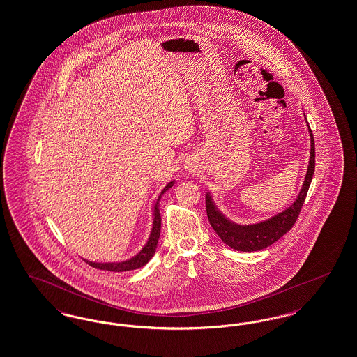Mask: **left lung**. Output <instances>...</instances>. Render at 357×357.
<instances>
[{"instance_id": "left-lung-1", "label": "left lung", "mask_w": 357, "mask_h": 357, "mask_svg": "<svg viewBox=\"0 0 357 357\" xmlns=\"http://www.w3.org/2000/svg\"><path fill=\"white\" fill-rule=\"evenodd\" d=\"M310 137H311V157H310V165H308L304 183L301 187L298 199L295 200L283 213L275 215L271 219H267L257 225H248V226L235 225L229 222V219L216 208L210 194L207 192L206 211H207L210 225L215 232L219 235V238L231 248L236 251H244V252L259 251V250L267 248L268 245H271L272 243L279 241L284 234L294 227V225L298 220L300 210L303 207V203L305 200L308 188L314 176V141L311 128H310Z\"/></svg>"}]
</instances>
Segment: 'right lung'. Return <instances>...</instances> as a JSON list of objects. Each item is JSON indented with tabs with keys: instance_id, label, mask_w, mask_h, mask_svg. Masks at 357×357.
<instances>
[{
	"instance_id": "obj_1",
	"label": "right lung",
	"mask_w": 357,
	"mask_h": 357,
	"mask_svg": "<svg viewBox=\"0 0 357 357\" xmlns=\"http://www.w3.org/2000/svg\"><path fill=\"white\" fill-rule=\"evenodd\" d=\"M174 185V181H172L169 185H166L160 195L158 197L157 203L154 206V223H153V229L150 238L146 243V245L139 251V254H137L135 257L128 259L126 261H121V263H93V261H87L91 267L98 268V270H106V271L123 272L131 271V270H137L141 268L144 264H147V261L154 257L155 250H157L158 239L160 235V213H159V200L160 197Z\"/></svg>"
}]
</instances>
